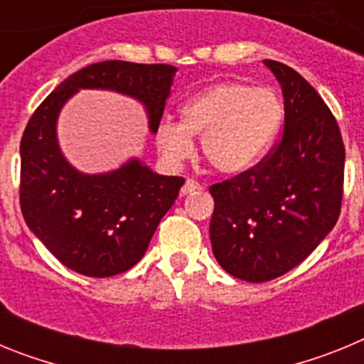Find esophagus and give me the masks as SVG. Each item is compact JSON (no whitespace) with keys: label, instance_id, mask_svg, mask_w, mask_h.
I'll list each match as a JSON object with an SVG mask.
<instances>
[{"label":"esophagus","instance_id":"obj_1","mask_svg":"<svg viewBox=\"0 0 364 364\" xmlns=\"http://www.w3.org/2000/svg\"><path fill=\"white\" fill-rule=\"evenodd\" d=\"M198 189H202V186L198 184L197 180L188 178V180H186V184L182 186V195H188V193H195V191H198Z\"/></svg>","mask_w":364,"mask_h":364}]
</instances>
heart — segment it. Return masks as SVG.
Here are the masks:
<instances>
[{
  "instance_id": "b5f03b06",
  "label": "heart",
  "mask_w": 364,
  "mask_h": 364,
  "mask_svg": "<svg viewBox=\"0 0 364 364\" xmlns=\"http://www.w3.org/2000/svg\"><path fill=\"white\" fill-rule=\"evenodd\" d=\"M284 118V104L272 89L242 82L205 87L180 107V124L162 120L154 140L164 159L178 164L200 136V153L226 175L252 169L268 153Z\"/></svg>"
}]
</instances>
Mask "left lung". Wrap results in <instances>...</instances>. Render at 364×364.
I'll list each match as a JSON object with an SVG mask.
<instances>
[{
    "mask_svg": "<svg viewBox=\"0 0 364 364\" xmlns=\"http://www.w3.org/2000/svg\"><path fill=\"white\" fill-rule=\"evenodd\" d=\"M284 96V129L252 169L210 188L218 264L266 282L306 259L336 226L343 202L345 144L332 111L297 70L264 60Z\"/></svg>",
    "mask_w": 364,
    "mask_h": 364,
    "instance_id": "1",
    "label": "left lung"
}]
</instances>
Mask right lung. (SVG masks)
Here are the masks:
<instances>
[{"label": "right lung", "mask_w": 364, "mask_h": 364, "mask_svg": "<svg viewBox=\"0 0 364 364\" xmlns=\"http://www.w3.org/2000/svg\"><path fill=\"white\" fill-rule=\"evenodd\" d=\"M176 67L109 60L70 74L34 111L21 136L19 205L27 226L63 266L111 277L142 259L186 180L129 160L105 175H83L56 140L60 109L80 89H109L140 100L156 133Z\"/></svg>", "instance_id": "right-lung-1"}]
</instances>
